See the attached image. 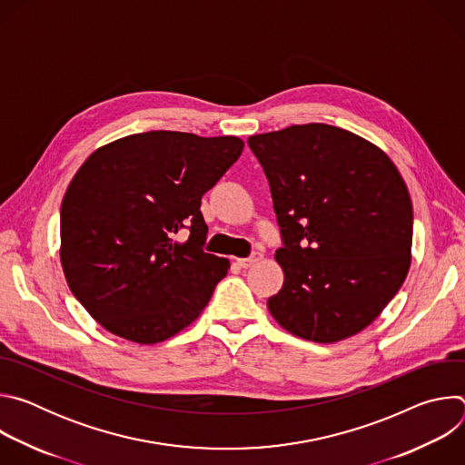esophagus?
I'll return each mask as SVG.
<instances>
[{"label":"esophagus","mask_w":465,"mask_h":465,"mask_svg":"<svg viewBox=\"0 0 465 465\" xmlns=\"http://www.w3.org/2000/svg\"><path fill=\"white\" fill-rule=\"evenodd\" d=\"M262 257V253L261 252H253L250 257H246V259H237V264L241 269H248V267H252V264H255L259 259Z\"/></svg>","instance_id":"34e87169"}]
</instances>
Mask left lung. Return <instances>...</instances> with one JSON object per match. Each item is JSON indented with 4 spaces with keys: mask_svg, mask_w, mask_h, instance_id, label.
<instances>
[{
    "mask_svg": "<svg viewBox=\"0 0 465 465\" xmlns=\"http://www.w3.org/2000/svg\"><path fill=\"white\" fill-rule=\"evenodd\" d=\"M269 178L285 280L267 307L289 333L333 344L368 327L401 289L412 201L373 143L325 123L248 138Z\"/></svg>",
    "mask_w": 465,
    "mask_h": 465,
    "instance_id": "obj_1",
    "label": "left lung"
}]
</instances>
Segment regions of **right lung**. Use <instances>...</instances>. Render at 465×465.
Masks as SVG:
<instances>
[{"label": "right lung", "mask_w": 465, "mask_h": 465, "mask_svg": "<svg viewBox=\"0 0 465 465\" xmlns=\"http://www.w3.org/2000/svg\"><path fill=\"white\" fill-rule=\"evenodd\" d=\"M242 140L153 130L92 153L65 189L60 262L74 296L112 335L163 342L208 305L230 261L206 253L201 198ZM187 229L180 243L173 235Z\"/></svg>", "instance_id": "right-lung-1"}]
</instances>
